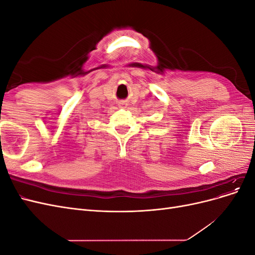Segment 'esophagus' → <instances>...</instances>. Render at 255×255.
Segmentation results:
<instances>
[{"instance_id":"esophagus-1","label":"esophagus","mask_w":255,"mask_h":255,"mask_svg":"<svg viewBox=\"0 0 255 255\" xmlns=\"http://www.w3.org/2000/svg\"><path fill=\"white\" fill-rule=\"evenodd\" d=\"M119 106H120V107H125V106H127V104H126L125 102H120V103H119Z\"/></svg>"}]
</instances>
